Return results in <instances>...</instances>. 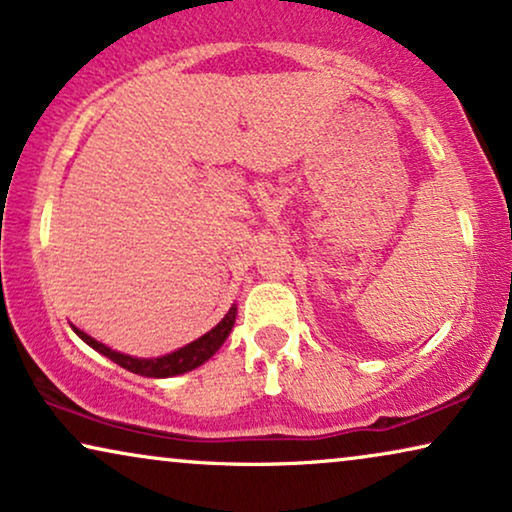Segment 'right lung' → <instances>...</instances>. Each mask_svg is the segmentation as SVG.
I'll return each mask as SVG.
<instances>
[{
	"label": "right lung",
	"instance_id": "right-lung-1",
	"mask_svg": "<svg viewBox=\"0 0 512 512\" xmlns=\"http://www.w3.org/2000/svg\"><path fill=\"white\" fill-rule=\"evenodd\" d=\"M235 317H237V307L233 305L228 310L226 317H223L219 324H216L212 331H207L202 338L188 342L186 347L177 349V352L172 354H165V356H158V359H137V356H128V354H121V352H114V349H109L107 345H102V342H97L95 338H90L88 333L79 331V328H74V333L79 335V338L86 342L95 349V352H100L111 359L118 366L130 370V373H137V375H144V377H172V375H181V373H188V370L198 368L205 363L207 359H212V356L219 352V347L226 342V338L233 331L235 326Z\"/></svg>",
	"mask_w": 512,
	"mask_h": 512
}]
</instances>
